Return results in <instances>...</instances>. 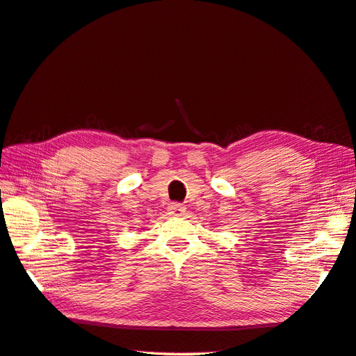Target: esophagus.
<instances>
[{
  "label": "esophagus",
  "mask_w": 356,
  "mask_h": 356,
  "mask_svg": "<svg viewBox=\"0 0 356 356\" xmlns=\"http://www.w3.org/2000/svg\"><path fill=\"white\" fill-rule=\"evenodd\" d=\"M185 213V207L179 202H171L168 204V214L171 216H182Z\"/></svg>",
  "instance_id": "obj_1"
}]
</instances>
